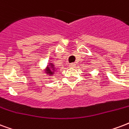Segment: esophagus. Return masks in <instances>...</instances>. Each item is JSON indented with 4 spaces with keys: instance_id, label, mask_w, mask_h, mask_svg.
I'll return each instance as SVG.
<instances>
[{
    "instance_id": "34e87169",
    "label": "esophagus",
    "mask_w": 129,
    "mask_h": 129,
    "mask_svg": "<svg viewBox=\"0 0 129 129\" xmlns=\"http://www.w3.org/2000/svg\"><path fill=\"white\" fill-rule=\"evenodd\" d=\"M69 67H75V63H71L69 64Z\"/></svg>"
}]
</instances>
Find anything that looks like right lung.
Segmentation results:
<instances>
[{
  "label": "right lung",
  "instance_id": "add662e5",
  "mask_svg": "<svg viewBox=\"0 0 129 129\" xmlns=\"http://www.w3.org/2000/svg\"><path fill=\"white\" fill-rule=\"evenodd\" d=\"M50 65L51 66H48L47 67V69H46L47 71H46V73L49 75H52L54 73V71H56L55 70L56 69L54 67V64H50Z\"/></svg>",
  "mask_w": 129,
  "mask_h": 129
}]
</instances>
